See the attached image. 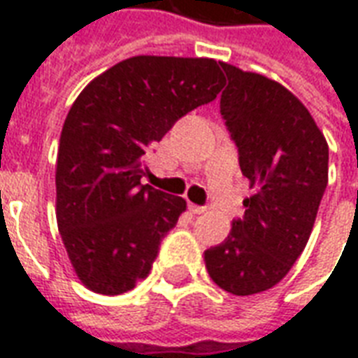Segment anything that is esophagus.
I'll return each mask as SVG.
<instances>
[{"label":"esophagus","instance_id":"obj_1","mask_svg":"<svg viewBox=\"0 0 358 358\" xmlns=\"http://www.w3.org/2000/svg\"><path fill=\"white\" fill-rule=\"evenodd\" d=\"M187 207H189V210H192L194 215H201V213L207 210V207H203V205H194V203H189Z\"/></svg>","mask_w":358,"mask_h":358}]
</instances>
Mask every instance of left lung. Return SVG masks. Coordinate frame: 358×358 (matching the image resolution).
Listing matches in <instances>:
<instances>
[{
	"label": "left lung",
	"instance_id": "8db88e82",
	"mask_svg": "<svg viewBox=\"0 0 358 358\" xmlns=\"http://www.w3.org/2000/svg\"><path fill=\"white\" fill-rule=\"evenodd\" d=\"M220 115L257 192L222 243L205 251L213 282L234 295L270 289L307 245L328 186V143L307 107L263 74L220 63Z\"/></svg>",
	"mask_w": 358,
	"mask_h": 358
}]
</instances>
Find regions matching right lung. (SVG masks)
Returning a JSON list of instances; mask_svg holds the SVG:
<instances>
[{
  "label": "right lung",
  "mask_w": 358,
  "mask_h": 358,
  "mask_svg": "<svg viewBox=\"0 0 358 358\" xmlns=\"http://www.w3.org/2000/svg\"><path fill=\"white\" fill-rule=\"evenodd\" d=\"M215 59L138 55L90 82L66 115L57 153V226L82 284L118 295L148 278L186 201L141 184L155 141L215 101Z\"/></svg>",
  "instance_id": "obj_1"
}]
</instances>
